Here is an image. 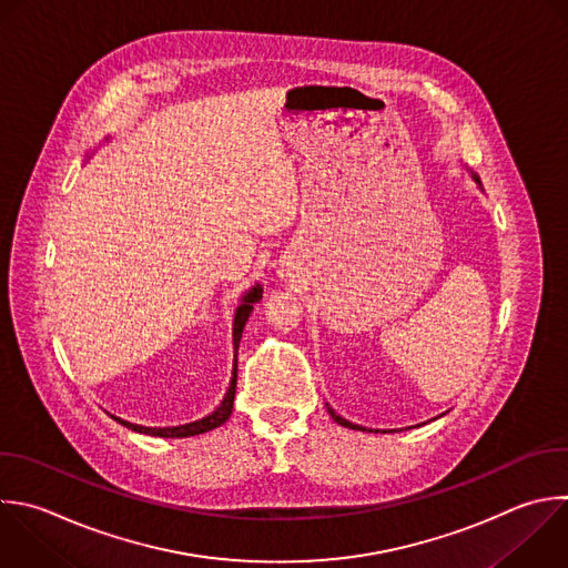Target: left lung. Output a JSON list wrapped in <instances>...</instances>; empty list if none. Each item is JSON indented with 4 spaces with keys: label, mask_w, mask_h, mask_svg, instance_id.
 <instances>
[{
    "label": "left lung",
    "mask_w": 568,
    "mask_h": 568,
    "mask_svg": "<svg viewBox=\"0 0 568 568\" xmlns=\"http://www.w3.org/2000/svg\"><path fill=\"white\" fill-rule=\"evenodd\" d=\"M470 178H473V180H475V184L481 189V182H479V178H477L473 171H470ZM326 410H328V415H331L339 426H344V428H353V430H373V428H366V426H359V424H353V422L344 419V417H342V415H337L328 404H326ZM442 415H444V413H442ZM442 415H439V417H442ZM433 419H437V417H433ZM424 424H426V422H424ZM410 428H413V426H410ZM384 433H386V430H384Z\"/></svg>",
    "instance_id": "1"
}]
</instances>
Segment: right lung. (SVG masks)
<instances>
[{
    "mask_svg": "<svg viewBox=\"0 0 568 568\" xmlns=\"http://www.w3.org/2000/svg\"><path fill=\"white\" fill-rule=\"evenodd\" d=\"M262 286L255 284L253 288H248L242 300H240V306L235 311V320H233V348H235V359H233V377H231V384H229V390L222 399V404L206 417L202 419H195V422H189V424H180V426H140V424H133V422H126L122 417H115L111 415L113 419H118L120 424H124L126 428L131 430H138V433H146V435H153V437H191V435H200V433H209L217 426H222L231 413H233V399H235V386H237V348H240V339H242V333H244V326L253 313V306L262 300Z\"/></svg>",
    "mask_w": 568,
    "mask_h": 568,
    "instance_id": "add662e5",
    "label": "right lung"
}]
</instances>
